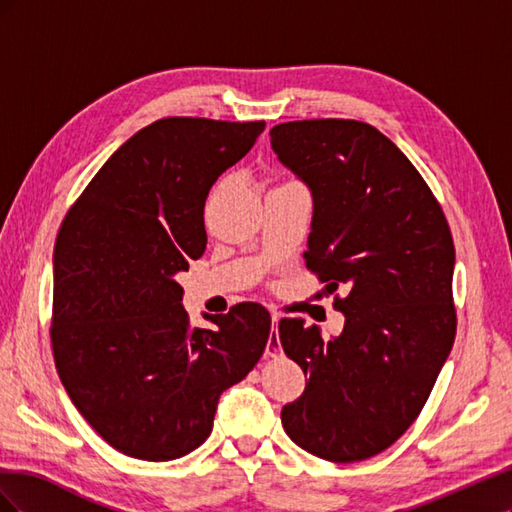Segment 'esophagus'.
Wrapping results in <instances>:
<instances>
[{"label":"esophagus","mask_w":512,"mask_h":512,"mask_svg":"<svg viewBox=\"0 0 512 512\" xmlns=\"http://www.w3.org/2000/svg\"><path fill=\"white\" fill-rule=\"evenodd\" d=\"M280 314H273L271 316V335H269V342H267V350L265 354L271 356V359H275L277 354L282 352V346H280V335H277V324H280Z\"/></svg>","instance_id":"34e87169"}]
</instances>
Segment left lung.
Segmentation results:
<instances>
[{
	"label": "left lung",
	"mask_w": 512,
	"mask_h": 512,
	"mask_svg": "<svg viewBox=\"0 0 512 512\" xmlns=\"http://www.w3.org/2000/svg\"><path fill=\"white\" fill-rule=\"evenodd\" d=\"M271 147L314 198L307 269L346 316L324 339L280 320L284 352L309 376L282 425L303 451L335 463L382 453L421 414L451 354L455 245L442 207L412 162L354 119L288 121Z\"/></svg>",
	"instance_id": "obj_1"
}]
</instances>
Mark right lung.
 Listing matches in <instances>:
<instances>
[{
  "label": "right lung",
  "mask_w": 512,
  "mask_h": 512,
  "mask_svg": "<svg viewBox=\"0 0 512 512\" xmlns=\"http://www.w3.org/2000/svg\"><path fill=\"white\" fill-rule=\"evenodd\" d=\"M265 121L166 117L128 138L61 222L51 344L85 421L119 453L170 461L213 427L228 386L262 356L271 316L232 305L194 329L177 273L203 256L205 200Z\"/></svg>",
  "instance_id": "1"
}]
</instances>
